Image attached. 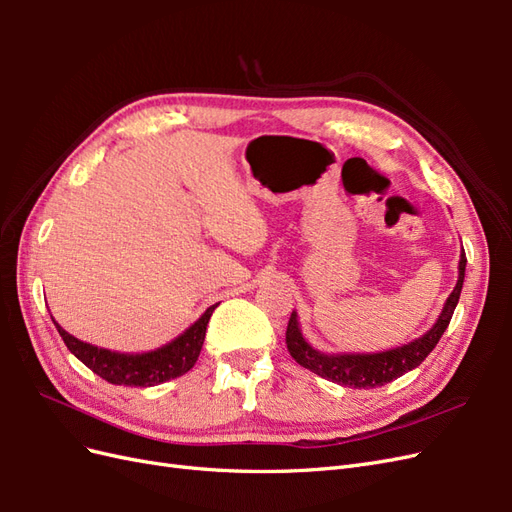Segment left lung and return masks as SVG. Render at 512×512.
<instances>
[{
    "instance_id": "obj_1",
    "label": "left lung",
    "mask_w": 512,
    "mask_h": 512,
    "mask_svg": "<svg viewBox=\"0 0 512 512\" xmlns=\"http://www.w3.org/2000/svg\"><path fill=\"white\" fill-rule=\"evenodd\" d=\"M466 262H468L466 254H461L457 286L453 288L451 297L446 299V305L442 309L438 322L433 324V329L427 331L421 339H416V342L389 350V352H380V354H331L329 356L314 350L305 342L299 331L297 314L292 312L288 320V329H286V346L290 356L301 367L314 371V374H318L320 378H327L331 382L344 384V386H352V389H376V386H384L397 380L399 376L408 374L410 369L421 365L427 359V354L440 342V337L446 331L448 322H451L459 301L463 275H466Z\"/></svg>"
}]
</instances>
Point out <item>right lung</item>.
<instances>
[{"label":"right lung","instance_id":"right-lung-1","mask_svg":"<svg viewBox=\"0 0 512 512\" xmlns=\"http://www.w3.org/2000/svg\"><path fill=\"white\" fill-rule=\"evenodd\" d=\"M213 309L215 305H211L188 331L175 339V342L145 354H119L104 350L72 337L70 333L61 329L57 322L55 327L76 359L85 363L94 374H98L106 382L121 386H156L166 380L188 374L194 367V363L198 361L200 348H203L205 342L207 324Z\"/></svg>","mask_w":512,"mask_h":512}]
</instances>
